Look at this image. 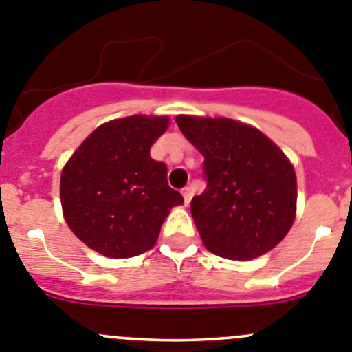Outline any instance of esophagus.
Masks as SVG:
<instances>
[{
	"label": "esophagus",
	"mask_w": 352,
	"mask_h": 352,
	"mask_svg": "<svg viewBox=\"0 0 352 352\" xmlns=\"http://www.w3.org/2000/svg\"><path fill=\"white\" fill-rule=\"evenodd\" d=\"M183 199H185V204L188 206L190 204V201H192V197H193V192H192V188H190V186H186V188H183Z\"/></svg>",
	"instance_id": "1"
}]
</instances>
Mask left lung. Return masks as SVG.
<instances>
[{
	"label": "left lung",
	"mask_w": 352,
	"mask_h": 352,
	"mask_svg": "<svg viewBox=\"0 0 352 352\" xmlns=\"http://www.w3.org/2000/svg\"><path fill=\"white\" fill-rule=\"evenodd\" d=\"M176 124L204 157L208 185L190 206L204 246L230 260L276 248L296 212V176L286 155L258 129L230 118L179 115Z\"/></svg>",
	"instance_id": "1"
}]
</instances>
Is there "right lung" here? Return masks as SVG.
<instances>
[{"mask_svg":"<svg viewBox=\"0 0 352 352\" xmlns=\"http://www.w3.org/2000/svg\"><path fill=\"white\" fill-rule=\"evenodd\" d=\"M167 117H132L96 129L60 174V204L67 227L90 250L131 258L151 250L182 193L167 185V167L150 148Z\"/></svg>","mask_w":352,"mask_h":352,"instance_id":"right-lung-1","label":"right lung"}]
</instances>
